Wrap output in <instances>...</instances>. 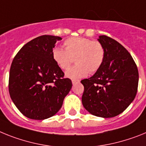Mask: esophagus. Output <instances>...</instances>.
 I'll use <instances>...</instances> for the list:
<instances>
[{"mask_svg":"<svg viewBox=\"0 0 146 146\" xmlns=\"http://www.w3.org/2000/svg\"><path fill=\"white\" fill-rule=\"evenodd\" d=\"M79 82H80V81L79 80H73L72 81V84H78V83H79Z\"/></svg>","mask_w":146,"mask_h":146,"instance_id":"34e87169","label":"esophagus"}]
</instances>
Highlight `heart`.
Masks as SVG:
<instances>
[{
  "instance_id": "heart-1",
  "label": "heart",
  "mask_w": 146,
  "mask_h": 146,
  "mask_svg": "<svg viewBox=\"0 0 146 146\" xmlns=\"http://www.w3.org/2000/svg\"><path fill=\"white\" fill-rule=\"evenodd\" d=\"M64 49L56 47L52 50V57L62 70H67L75 58L76 65L65 72L67 78L76 80L84 78L99 70L105 57L103 45L98 41L82 36L68 38L64 42Z\"/></svg>"
}]
</instances>
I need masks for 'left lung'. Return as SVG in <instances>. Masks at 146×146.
Segmentation results:
<instances>
[{
  "mask_svg": "<svg viewBox=\"0 0 146 146\" xmlns=\"http://www.w3.org/2000/svg\"><path fill=\"white\" fill-rule=\"evenodd\" d=\"M98 41L104 48V61L92 77L81 81L84 87L82 104L95 116L113 117L134 101L139 73L131 54L118 42L105 35Z\"/></svg>",
  "mask_w": 146,
  "mask_h": 146,
  "instance_id": "1",
  "label": "left lung"
}]
</instances>
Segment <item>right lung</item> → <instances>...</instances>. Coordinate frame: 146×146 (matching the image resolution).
Wrapping results in <instances>:
<instances>
[{
    "mask_svg": "<svg viewBox=\"0 0 146 146\" xmlns=\"http://www.w3.org/2000/svg\"><path fill=\"white\" fill-rule=\"evenodd\" d=\"M62 37L42 35L23 47L12 61L9 72L10 97L19 111L34 120L57 113L72 88V82L52 57L55 43Z\"/></svg>",
    "mask_w": 146,
    "mask_h": 146,
    "instance_id": "1",
    "label": "right lung"
}]
</instances>
